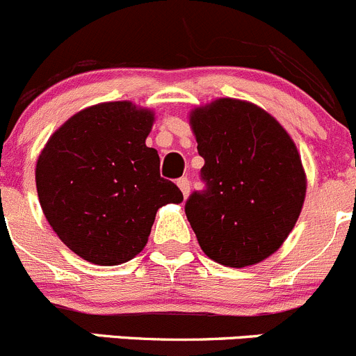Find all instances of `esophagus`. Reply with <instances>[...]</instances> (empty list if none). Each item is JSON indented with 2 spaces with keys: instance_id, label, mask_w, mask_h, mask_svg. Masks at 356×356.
I'll return each instance as SVG.
<instances>
[{
  "instance_id": "34e87169",
  "label": "esophagus",
  "mask_w": 356,
  "mask_h": 356,
  "mask_svg": "<svg viewBox=\"0 0 356 356\" xmlns=\"http://www.w3.org/2000/svg\"><path fill=\"white\" fill-rule=\"evenodd\" d=\"M178 186H179V190H181V193H183V197H188V193H190V179L188 178H179L178 179Z\"/></svg>"
}]
</instances>
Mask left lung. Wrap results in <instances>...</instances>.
Returning a JSON list of instances; mask_svg holds the SVG:
<instances>
[{
    "label": "left lung",
    "mask_w": 356,
    "mask_h": 356,
    "mask_svg": "<svg viewBox=\"0 0 356 356\" xmlns=\"http://www.w3.org/2000/svg\"><path fill=\"white\" fill-rule=\"evenodd\" d=\"M190 124L204 159L185 214L202 251L225 266L254 265L296 225L306 177L294 142L263 108L220 98L195 108Z\"/></svg>",
    "instance_id": "1"
}]
</instances>
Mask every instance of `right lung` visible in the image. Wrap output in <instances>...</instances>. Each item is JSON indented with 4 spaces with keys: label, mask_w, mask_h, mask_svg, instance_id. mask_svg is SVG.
I'll use <instances>...</instances> for the list:
<instances>
[{
    "label": "right lung",
    "mask_w": 356,
    "mask_h": 356,
    "mask_svg": "<svg viewBox=\"0 0 356 356\" xmlns=\"http://www.w3.org/2000/svg\"><path fill=\"white\" fill-rule=\"evenodd\" d=\"M154 114L129 102L77 112L51 135L36 164V186L60 241L95 265L135 258L149 241L161 206L181 190L159 173L145 145Z\"/></svg>",
    "instance_id": "add662e5"
}]
</instances>
